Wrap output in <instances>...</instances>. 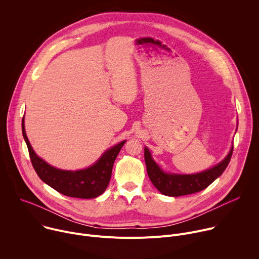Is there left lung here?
<instances>
[{"label":"left lung","mask_w":259,"mask_h":259,"mask_svg":"<svg viewBox=\"0 0 259 259\" xmlns=\"http://www.w3.org/2000/svg\"><path fill=\"white\" fill-rule=\"evenodd\" d=\"M233 150L234 146L232 145L229 154L223 161L205 171L193 174H178L164 171L153 159L152 153L146 146L144 147V161L147 174L155 188L165 196L179 197L198 193L209 187L228 167Z\"/></svg>","instance_id":"1"}]
</instances>
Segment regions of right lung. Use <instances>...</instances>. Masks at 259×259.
Returning a JSON list of instances; mask_svg holds the SVG:
<instances>
[{
	"label": "right lung",
	"mask_w": 259,
	"mask_h": 259,
	"mask_svg": "<svg viewBox=\"0 0 259 259\" xmlns=\"http://www.w3.org/2000/svg\"><path fill=\"white\" fill-rule=\"evenodd\" d=\"M22 135L27 145L31 164L38 176L58 193L80 199H93L104 193L112 176L114 162L126 142L123 140L106 150L88 168L72 171L53 167L34 153L25 133L24 117L22 118Z\"/></svg>",
	"instance_id": "right-lung-1"
}]
</instances>
